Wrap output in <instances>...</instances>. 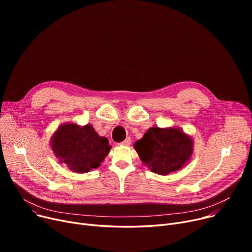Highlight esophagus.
Returning <instances> with one entry per match:
<instances>
[{
  "mask_svg": "<svg viewBox=\"0 0 252 252\" xmlns=\"http://www.w3.org/2000/svg\"><path fill=\"white\" fill-rule=\"evenodd\" d=\"M130 143H131L130 138H126L124 142H122V143H121V145H124V146H129Z\"/></svg>",
  "mask_w": 252,
  "mask_h": 252,
  "instance_id": "34e87169",
  "label": "esophagus"
}]
</instances>
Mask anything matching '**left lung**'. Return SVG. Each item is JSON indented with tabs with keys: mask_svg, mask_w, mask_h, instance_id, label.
I'll return each instance as SVG.
<instances>
[{
	"mask_svg": "<svg viewBox=\"0 0 252 252\" xmlns=\"http://www.w3.org/2000/svg\"><path fill=\"white\" fill-rule=\"evenodd\" d=\"M193 146L191 136L174 126H152L134 144L143 164L161 176H167L186 165L193 154Z\"/></svg>",
	"mask_w": 252,
	"mask_h": 252,
	"instance_id": "left-lung-1",
	"label": "left lung"
}]
</instances>
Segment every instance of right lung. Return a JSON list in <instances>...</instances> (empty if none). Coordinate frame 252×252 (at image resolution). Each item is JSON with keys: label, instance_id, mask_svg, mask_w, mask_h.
<instances>
[{"label": "right lung", "instance_id": "1", "mask_svg": "<svg viewBox=\"0 0 252 252\" xmlns=\"http://www.w3.org/2000/svg\"><path fill=\"white\" fill-rule=\"evenodd\" d=\"M108 139L101 137L92 125L62 124L51 137V149L60 163L71 171L85 174L97 168L111 150Z\"/></svg>", "mask_w": 252, "mask_h": 252}]
</instances>
